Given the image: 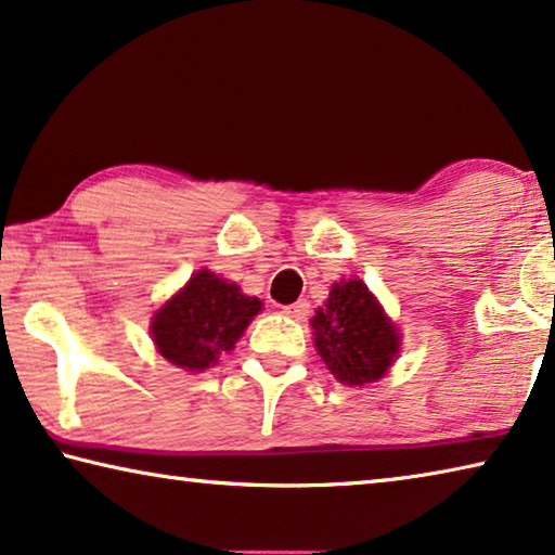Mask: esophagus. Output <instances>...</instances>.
I'll return each mask as SVG.
<instances>
[{"label": "esophagus", "instance_id": "obj_1", "mask_svg": "<svg viewBox=\"0 0 555 555\" xmlns=\"http://www.w3.org/2000/svg\"><path fill=\"white\" fill-rule=\"evenodd\" d=\"M284 313L288 315V319L301 321V319H306V313H309V304H306V301H296V304H292V306H284Z\"/></svg>", "mask_w": 555, "mask_h": 555}]
</instances>
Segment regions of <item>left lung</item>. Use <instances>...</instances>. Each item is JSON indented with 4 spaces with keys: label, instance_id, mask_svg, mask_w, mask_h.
Returning a JSON list of instances; mask_svg holds the SVG:
<instances>
[{
    "label": "left lung",
    "instance_id": "obj_1",
    "mask_svg": "<svg viewBox=\"0 0 555 555\" xmlns=\"http://www.w3.org/2000/svg\"><path fill=\"white\" fill-rule=\"evenodd\" d=\"M311 328L321 360L343 385L380 380L400 353L398 325L360 279L331 286Z\"/></svg>",
    "mask_w": 555,
    "mask_h": 555
}]
</instances>
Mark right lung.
<instances>
[{
    "mask_svg": "<svg viewBox=\"0 0 555 555\" xmlns=\"http://www.w3.org/2000/svg\"><path fill=\"white\" fill-rule=\"evenodd\" d=\"M259 311L257 296H246L234 281L199 269L155 311L151 333L165 360L182 371L202 373L230 353Z\"/></svg>",
    "mask_w": 555,
    "mask_h": 555,
    "instance_id": "obj_1",
    "label": "right lung"
}]
</instances>
